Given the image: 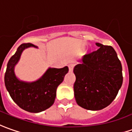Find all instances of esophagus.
<instances>
[{"instance_id": "esophagus-1", "label": "esophagus", "mask_w": 132, "mask_h": 132, "mask_svg": "<svg viewBox=\"0 0 132 132\" xmlns=\"http://www.w3.org/2000/svg\"><path fill=\"white\" fill-rule=\"evenodd\" d=\"M73 67H74V64H73V63H70L69 65V71H73Z\"/></svg>"}]
</instances>
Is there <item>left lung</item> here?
Masks as SVG:
<instances>
[{"instance_id": "1", "label": "left lung", "mask_w": 132, "mask_h": 132, "mask_svg": "<svg viewBox=\"0 0 132 132\" xmlns=\"http://www.w3.org/2000/svg\"><path fill=\"white\" fill-rule=\"evenodd\" d=\"M99 49L85 55L73 69L74 96L77 104L98 111L113 101L123 82L122 66L115 50L96 43Z\"/></svg>"}]
</instances>
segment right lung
<instances>
[{"label":"right lung","mask_w":132,"mask_h":132,"mask_svg":"<svg viewBox=\"0 0 132 132\" xmlns=\"http://www.w3.org/2000/svg\"><path fill=\"white\" fill-rule=\"evenodd\" d=\"M35 47L32 43H23L9 59L5 73V85L10 96L19 107L30 113H39L54 103L57 87L69 71L68 66L62 69H49L42 78L32 83L19 81L16 77L13 68L24 49Z\"/></svg>","instance_id":"right-lung-1"}]
</instances>
